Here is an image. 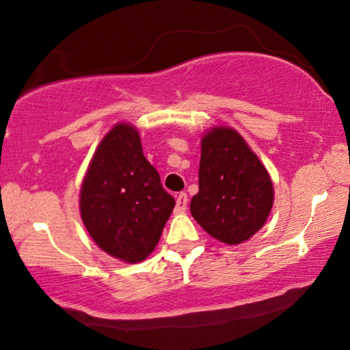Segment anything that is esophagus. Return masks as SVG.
Listing matches in <instances>:
<instances>
[{
  "mask_svg": "<svg viewBox=\"0 0 350 350\" xmlns=\"http://www.w3.org/2000/svg\"><path fill=\"white\" fill-rule=\"evenodd\" d=\"M187 204H188V196L187 193H179L176 198V212L182 213L187 210Z\"/></svg>",
  "mask_w": 350,
  "mask_h": 350,
  "instance_id": "34e87169",
  "label": "esophagus"
}]
</instances>
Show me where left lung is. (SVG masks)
<instances>
[{"label":"left lung","instance_id":"left-lung-1","mask_svg":"<svg viewBox=\"0 0 350 350\" xmlns=\"http://www.w3.org/2000/svg\"><path fill=\"white\" fill-rule=\"evenodd\" d=\"M268 171L230 127H213L202 137L199 191L190 210L202 229L226 245H240L262 229L273 208Z\"/></svg>","mask_w":350,"mask_h":350}]
</instances>
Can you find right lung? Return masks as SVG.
Here are the masks:
<instances>
[{
    "mask_svg": "<svg viewBox=\"0 0 350 350\" xmlns=\"http://www.w3.org/2000/svg\"><path fill=\"white\" fill-rule=\"evenodd\" d=\"M174 204L143 155L135 127L113 126L81 187V216L93 241L123 262H142L157 246Z\"/></svg>",
    "mask_w": 350,
    "mask_h": 350,
    "instance_id": "add662e5",
    "label": "right lung"
}]
</instances>
